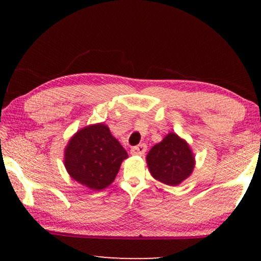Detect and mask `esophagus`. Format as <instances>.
<instances>
[{"mask_svg":"<svg viewBox=\"0 0 261 261\" xmlns=\"http://www.w3.org/2000/svg\"><path fill=\"white\" fill-rule=\"evenodd\" d=\"M147 146L145 144H140L137 145V146L131 148V154L132 155H143V154L146 152Z\"/></svg>","mask_w":261,"mask_h":261,"instance_id":"1","label":"esophagus"}]
</instances>
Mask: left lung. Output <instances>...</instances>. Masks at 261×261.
Returning a JSON list of instances; mask_svg holds the SVG:
<instances>
[{
    "label": "left lung",
    "mask_w": 261,
    "mask_h": 261,
    "mask_svg": "<svg viewBox=\"0 0 261 261\" xmlns=\"http://www.w3.org/2000/svg\"><path fill=\"white\" fill-rule=\"evenodd\" d=\"M146 162L153 177L170 187H176L190 177L196 165L190 145L175 132H169L149 149Z\"/></svg>",
    "instance_id": "1"
}]
</instances>
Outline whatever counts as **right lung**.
I'll list each match as a JSON object with an SVG mask.
<instances>
[{"mask_svg":"<svg viewBox=\"0 0 261 261\" xmlns=\"http://www.w3.org/2000/svg\"><path fill=\"white\" fill-rule=\"evenodd\" d=\"M127 153L103 123L78 130L64 149V166L70 177L93 191L114 182Z\"/></svg>","mask_w":261,"mask_h":261,"instance_id":"obj_1","label":"right lung"}]
</instances>
